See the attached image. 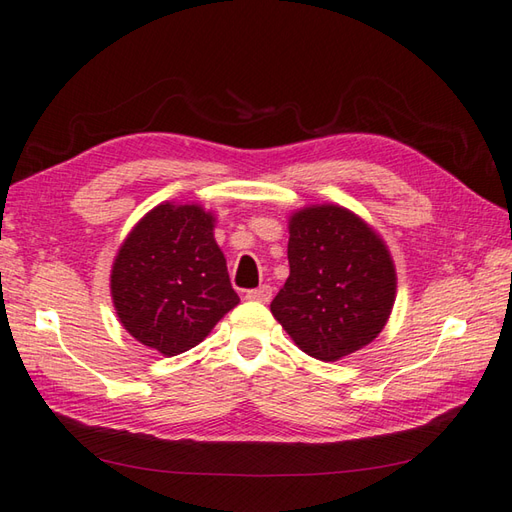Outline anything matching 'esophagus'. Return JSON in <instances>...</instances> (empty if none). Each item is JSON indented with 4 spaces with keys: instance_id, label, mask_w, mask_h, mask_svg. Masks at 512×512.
<instances>
[{
    "instance_id": "1",
    "label": "esophagus",
    "mask_w": 512,
    "mask_h": 512,
    "mask_svg": "<svg viewBox=\"0 0 512 512\" xmlns=\"http://www.w3.org/2000/svg\"><path fill=\"white\" fill-rule=\"evenodd\" d=\"M247 298L249 300H256V302H269L271 300V287L269 285H260L256 289H249L247 291Z\"/></svg>"
}]
</instances>
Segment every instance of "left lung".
<instances>
[{
    "label": "left lung",
    "mask_w": 512,
    "mask_h": 512,
    "mask_svg": "<svg viewBox=\"0 0 512 512\" xmlns=\"http://www.w3.org/2000/svg\"><path fill=\"white\" fill-rule=\"evenodd\" d=\"M287 258L271 314L307 356L333 362L378 338L395 302V267L360 216L340 205L296 212Z\"/></svg>",
    "instance_id": "8db88e82"
}]
</instances>
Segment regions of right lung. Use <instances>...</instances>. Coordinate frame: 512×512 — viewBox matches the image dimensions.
Wrapping results in <instances>:
<instances>
[{
	"label": "right lung",
	"instance_id": "add662e5",
	"mask_svg": "<svg viewBox=\"0 0 512 512\" xmlns=\"http://www.w3.org/2000/svg\"><path fill=\"white\" fill-rule=\"evenodd\" d=\"M121 325L163 356L196 347L238 305L214 216L201 205L161 203L125 238L110 274Z\"/></svg>",
	"mask_w": 512,
	"mask_h": 512
}]
</instances>
